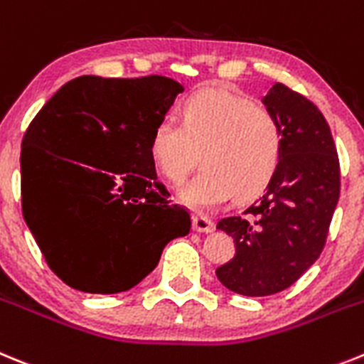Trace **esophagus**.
Returning a JSON list of instances; mask_svg holds the SVG:
<instances>
[{
  "instance_id": "obj_1",
  "label": "esophagus",
  "mask_w": 364,
  "mask_h": 364,
  "mask_svg": "<svg viewBox=\"0 0 364 364\" xmlns=\"http://www.w3.org/2000/svg\"><path fill=\"white\" fill-rule=\"evenodd\" d=\"M192 227L196 232H203V234H210L214 230V223L205 215H192Z\"/></svg>"
}]
</instances>
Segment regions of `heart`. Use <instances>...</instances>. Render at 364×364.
Returning a JSON list of instances; mask_svg holds the SVG:
<instances>
[{
	"label": "heart",
	"mask_w": 364,
	"mask_h": 364,
	"mask_svg": "<svg viewBox=\"0 0 364 364\" xmlns=\"http://www.w3.org/2000/svg\"><path fill=\"white\" fill-rule=\"evenodd\" d=\"M181 125L161 121L150 137V156L179 199L194 210L223 205L235 196L254 199L268 188L283 159V130L274 114L223 87H206L179 107Z\"/></svg>",
	"instance_id": "obj_1"
}]
</instances>
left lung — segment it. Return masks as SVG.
<instances>
[{
	"mask_svg": "<svg viewBox=\"0 0 364 364\" xmlns=\"http://www.w3.org/2000/svg\"><path fill=\"white\" fill-rule=\"evenodd\" d=\"M263 105L283 130V159L264 196L218 228L234 237L235 255L215 270L228 290L259 297L296 283L325 247L339 201V159L316 105L283 83Z\"/></svg>",
	"mask_w": 364,
	"mask_h": 364,
	"instance_id": "left-lung-1",
	"label": "left lung"
}]
</instances>
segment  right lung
Listing matches in <instances>:
<instances>
[{"label": "right lung", "instance_id": "1", "mask_svg": "<svg viewBox=\"0 0 364 364\" xmlns=\"http://www.w3.org/2000/svg\"><path fill=\"white\" fill-rule=\"evenodd\" d=\"M183 85L81 76L45 103L21 143V208L50 270L88 294L130 290L190 232L158 181L150 137Z\"/></svg>", "mask_w": 364, "mask_h": 364}]
</instances>
